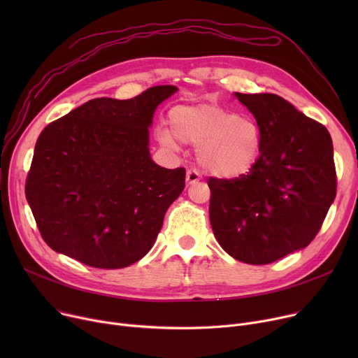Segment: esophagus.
I'll return each instance as SVG.
<instances>
[{
  "label": "esophagus",
  "instance_id": "esophagus-1",
  "mask_svg": "<svg viewBox=\"0 0 358 358\" xmlns=\"http://www.w3.org/2000/svg\"><path fill=\"white\" fill-rule=\"evenodd\" d=\"M200 178H201V177H200L197 169H189V171H187V177H185L187 184H194V182H197Z\"/></svg>",
  "mask_w": 358,
  "mask_h": 358
}]
</instances>
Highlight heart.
<instances>
[{
    "label": "heart",
    "instance_id": "obj_1",
    "mask_svg": "<svg viewBox=\"0 0 358 358\" xmlns=\"http://www.w3.org/2000/svg\"><path fill=\"white\" fill-rule=\"evenodd\" d=\"M171 131L159 134V142L177 149L178 141L197 146V161L209 174L238 178L248 174L261 152V130L250 117L216 103L178 106L169 113Z\"/></svg>",
    "mask_w": 358,
    "mask_h": 358
}]
</instances>
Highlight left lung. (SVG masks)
Listing matches in <instances>:
<instances>
[{
    "instance_id": "left-lung-1",
    "label": "left lung",
    "mask_w": 358,
    "mask_h": 358,
    "mask_svg": "<svg viewBox=\"0 0 358 358\" xmlns=\"http://www.w3.org/2000/svg\"><path fill=\"white\" fill-rule=\"evenodd\" d=\"M261 130V152L238 178L208 180L220 247L247 264H270L308 247L336 194L327 127L275 94L235 92Z\"/></svg>"
}]
</instances>
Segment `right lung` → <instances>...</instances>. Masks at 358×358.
I'll return each instance as SVG.
<instances>
[{
    "label": "right lung",
    "instance_id": "right-lung-1",
    "mask_svg": "<svg viewBox=\"0 0 358 358\" xmlns=\"http://www.w3.org/2000/svg\"><path fill=\"white\" fill-rule=\"evenodd\" d=\"M176 91L155 85L129 100L94 99L42 130L26 199L53 251L123 268L152 248L185 187V169L157 165L148 148L154 113Z\"/></svg>",
    "mask_w": 358,
    "mask_h": 358
}]
</instances>
